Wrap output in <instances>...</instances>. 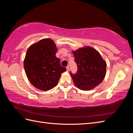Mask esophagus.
Masks as SVG:
<instances>
[{
	"label": "esophagus",
	"mask_w": 133,
	"mask_h": 133,
	"mask_svg": "<svg viewBox=\"0 0 133 133\" xmlns=\"http://www.w3.org/2000/svg\"><path fill=\"white\" fill-rule=\"evenodd\" d=\"M66 70L68 71H69V66H66Z\"/></svg>",
	"instance_id": "34e87169"
}]
</instances>
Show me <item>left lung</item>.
I'll return each mask as SVG.
<instances>
[{"instance_id":"1","label":"left lung","mask_w":133,"mask_h":133,"mask_svg":"<svg viewBox=\"0 0 133 133\" xmlns=\"http://www.w3.org/2000/svg\"><path fill=\"white\" fill-rule=\"evenodd\" d=\"M78 70L70 74L75 85L83 90H88L102 83L106 74L107 63L99 52L90 46L73 51Z\"/></svg>"}]
</instances>
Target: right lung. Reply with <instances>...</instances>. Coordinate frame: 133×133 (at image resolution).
Here are the masks:
<instances>
[{
	"instance_id": "add662e5",
	"label": "right lung",
	"mask_w": 133,
	"mask_h": 133,
	"mask_svg": "<svg viewBox=\"0 0 133 133\" xmlns=\"http://www.w3.org/2000/svg\"><path fill=\"white\" fill-rule=\"evenodd\" d=\"M57 48L51 39H43L28 48L24 67L28 80L34 87L48 91L57 85L66 68L56 57Z\"/></svg>"
}]
</instances>
